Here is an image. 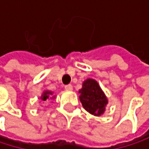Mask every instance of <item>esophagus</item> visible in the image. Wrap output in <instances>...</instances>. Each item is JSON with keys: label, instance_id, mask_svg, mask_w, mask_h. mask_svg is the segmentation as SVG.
<instances>
[{"label": "esophagus", "instance_id": "34e87169", "mask_svg": "<svg viewBox=\"0 0 149 149\" xmlns=\"http://www.w3.org/2000/svg\"><path fill=\"white\" fill-rule=\"evenodd\" d=\"M65 89L66 91H72V84H67L65 86Z\"/></svg>", "mask_w": 149, "mask_h": 149}]
</instances>
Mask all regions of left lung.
Segmentation results:
<instances>
[{"instance_id": "8db88e82", "label": "left lung", "mask_w": 149, "mask_h": 149, "mask_svg": "<svg viewBox=\"0 0 149 149\" xmlns=\"http://www.w3.org/2000/svg\"><path fill=\"white\" fill-rule=\"evenodd\" d=\"M79 93L82 105L88 112L95 116L104 113L108 101L97 81L91 78L85 80Z\"/></svg>"}]
</instances>
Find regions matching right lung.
Returning <instances> with one entry per match:
<instances>
[{
    "label": "right lung",
    "instance_id": "add662e5",
    "mask_svg": "<svg viewBox=\"0 0 149 149\" xmlns=\"http://www.w3.org/2000/svg\"><path fill=\"white\" fill-rule=\"evenodd\" d=\"M52 93L51 92V91H45L44 93H43V95H42V97H41V99L43 100V101H46L49 97H51V95H52Z\"/></svg>",
    "mask_w": 149,
    "mask_h": 149
}]
</instances>
